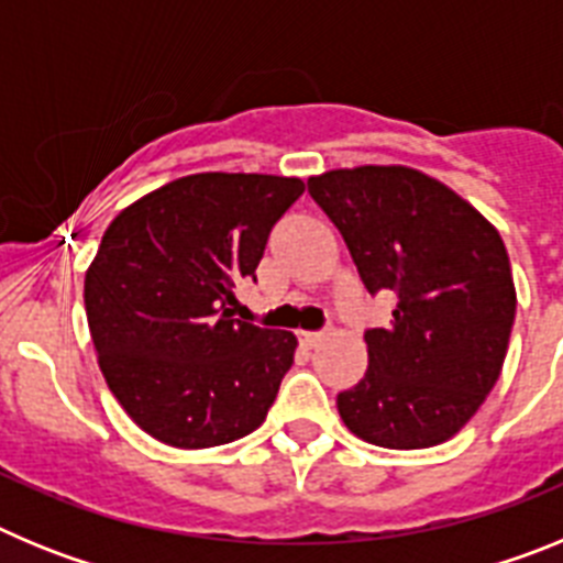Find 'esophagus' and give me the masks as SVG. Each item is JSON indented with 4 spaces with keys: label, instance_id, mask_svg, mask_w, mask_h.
<instances>
[{
    "label": "esophagus",
    "instance_id": "1",
    "mask_svg": "<svg viewBox=\"0 0 563 563\" xmlns=\"http://www.w3.org/2000/svg\"><path fill=\"white\" fill-rule=\"evenodd\" d=\"M324 332H301V335H298V341H301V346H307V350H316L318 343L324 341Z\"/></svg>",
    "mask_w": 563,
    "mask_h": 563
}]
</instances>
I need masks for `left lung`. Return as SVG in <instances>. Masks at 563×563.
<instances>
[{"label": "left lung", "instance_id": "8db88e82", "mask_svg": "<svg viewBox=\"0 0 563 563\" xmlns=\"http://www.w3.org/2000/svg\"><path fill=\"white\" fill-rule=\"evenodd\" d=\"M391 324L363 335L369 366L338 395L343 426L380 449H431L499 380L516 285L499 231L445 183L409 166L332 168L307 180Z\"/></svg>", "mask_w": 563, "mask_h": 563}]
</instances>
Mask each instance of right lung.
I'll return each mask as SVG.
<instances>
[{"label":"right lung","mask_w":563,"mask_h":563,"mask_svg":"<svg viewBox=\"0 0 563 563\" xmlns=\"http://www.w3.org/2000/svg\"><path fill=\"white\" fill-rule=\"evenodd\" d=\"M301 194L298 177L202 172L109 222L84 307L103 380L148 437L213 449L265 422L298 341L236 321L233 290Z\"/></svg>","instance_id":"obj_1"}]
</instances>
